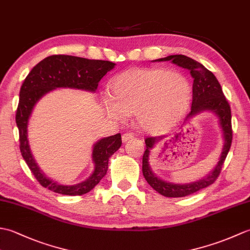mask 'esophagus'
Here are the masks:
<instances>
[{
  "label": "esophagus",
  "mask_w": 250,
  "mask_h": 250,
  "mask_svg": "<svg viewBox=\"0 0 250 250\" xmlns=\"http://www.w3.org/2000/svg\"><path fill=\"white\" fill-rule=\"evenodd\" d=\"M134 137V134L133 133H130V132H126V133H125L124 135H122V141L124 142H128L130 141L131 139H133Z\"/></svg>",
  "instance_id": "obj_1"
}]
</instances>
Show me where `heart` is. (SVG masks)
<instances>
[{
    "label": "heart",
    "instance_id": "heart-1",
    "mask_svg": "<svg viewBox=\"0 0 250 250\" xmlns=\"http://www.w3.org/2000/svg\"><path fill=\"white\" fill-rule=\"evenodd\" d=\"M109 90V97L103 99L109 117L121 121L134 111L142 129L162 132L184 115L192 88L180 72L139 67L121 73Z\"/></svg>",
    "mask_w": 250,
    "mask_h": 250
}]
</instances>
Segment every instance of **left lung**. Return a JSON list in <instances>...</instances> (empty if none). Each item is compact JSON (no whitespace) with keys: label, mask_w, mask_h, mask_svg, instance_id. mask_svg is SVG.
Returning <instances> with one entry per match:
<instances>
[{"label":"left lung","mask_w":250,"mask_h":250,"mask_svg":"<svg viewBox=\"0 0 250 250\" xmlns=\"http://www.w3.org/2000/svg\"><path fill=\"white\" fill-rule=\"evenodd\" d=\"M155 61H171L174 64L180 67L187 68L190 72V75L193 78V84L191 110L186 117L185 122L189 121L194 116L202 113V111H211L218 117L222 140H224V147H222L219 161L215 168L206 177L190 184H173L164 182L163 179L156 176L150 167L149 157L153 147L159 141H162L164 136L147 137L145 140L146 150L143 155V175H144L147 183L157 192L164 196H167V198H182V196L192 194L196 191L208 187L211 184H214L217 177L219 176L221 167L224 166V162L228 152L230 150L232 143L231 109L216 76L198 61L184 55H173Z\"/></svg>","instance_id":"8db88e82"}]
</instances>
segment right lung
Instances as JSON below:
<instances>
[{"mask_svg": "<svg viewBox=\"0 0 250 250\" xmlns=\"http://www.w3.org/2000/svg\"><path fill=\"white\" fill-rule=\"evenodd\" d=\"M115 63L103 60H89L74 56L55 55L45 58L32 68L25 77L19 93L16 124L19 130L20 151L31 172L43 187L56 193L83 195L97 186L108 169V160L121 146L120 133L99 140L92 148L93 173L77 185H61L48 178L37 166L30 149L28 125L36 103L45 94L57 88H73L94 92L106 73L113 70Z\"/></svg>", "mask_w": 250, "mask_h": 250, "instance_id": "obj_1", "label": "right lung"}]
</instances>
